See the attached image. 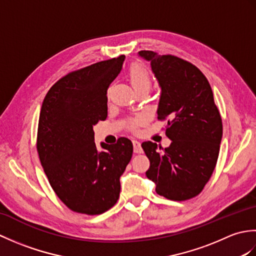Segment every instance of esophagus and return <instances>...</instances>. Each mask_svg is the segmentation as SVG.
I'll use <instances>...</instances> for the list:
<instances>
[{
    "mask_svg": "<svg viewBox=\"0 0 256 256\" xmlns=\"http://www.w3.org/2000/svg\"><path fill=\"white\" fill-rule=\"evenodd\" d=\"M133 148H134V153H143L142 146H140V143L136 140H133Z\"/></svg>",
    "mask_w": 256,
    "mask_h": 256,
    "instance_id": "obj_1",
    "label": "esophagus"
}]
</instances>
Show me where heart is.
Returning a JSON list of instances; mask_svg holds the SVG:
<instances>
[{
	"label": "heart",
	"mask_w": 256,
	"mask_h": 256,
	"mask_svg": "<svg viewBox=\"0 0 256 256\" xmlns=\"http://www.w3.org/2000/svg\"><path fill=\"white\" fill-rule=\"evenodd\" d=\"M128 79L130 82L133 86L134 90L140 88H150V77L148 72L143 66L138 64H134L128 69ZM143 118H140L138 122H142Z\"/></svg>",
	"instance_id": "b5f03b06"
}]
</instances>
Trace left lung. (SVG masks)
<instances>
[{"mask_svg":"<svg viewBox=\"0 0 256 256\" xmlns=\"http://www.w3.org/2000/svg\"><path fill=\"white\" fill-rule=\"evenodd\" d=\"M150 62L160 88L157 118H167L166 136L170 145L162 148L153 142L142 148L150 166L146 176L156 184V192L182 201L199 194L218 160L222 120L204 74L184 59L140 50Z\"/></svg>","mask_w":256,"mask_h":256,"instance_id":"left-lung-1","label":"left lung"}]
</instances>
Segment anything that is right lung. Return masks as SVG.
<instances>
[{"instance_id":"right-lung-1","label":"right lung","mask_w":256,"mask_h":256,"mask_svg":"<svg viewBox=\"0 0 256 256\" xmlns=\"http://www.w3.org/2000/svg\"><path fill=\"white\" fill-rule=\"evenodd\" d=\"M125 56L70 72L54 84L42 102L37 152L54 192L69 209L101 214L116 204L120 177L132 158L133 144L94 143V125L108 116L106 90Z\"/></svg>"}]
</instances>
